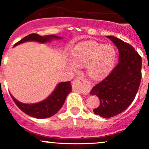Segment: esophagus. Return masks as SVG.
<instances>
[{
  "mask_svg": "<svg viewBox=\"0 0 149 149\" xmlns=\"http://www.w3.org/2000/svg\"><path fill=\"white\" fill-rule=\"evenodd\" d=\"M72 87L74 90L79 92L82 94H88L90 88V85L89 83L82 77H77V78L73 81L72 84Z\"/></svg>",
  "mask_w": 149,
  "mask_h": 149,
  "instance_id": "obj_1",
  "label": "esophagus"
}]
</instances>
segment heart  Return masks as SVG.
I'll use <instances>...</instances> for the list:
<instances>
[{
    "label": "heart",
    "mask_w": 149,
    "mask_h": 149,
    "mask_svg": "<svg viewBox=\"0 0 149 149\" xmlns=\"http://www.w3.org/2000/svg\"><path fill=\"white\" fill-rule=\"evenodd\" d=\"M116 51L112 45L88 41L77 45L72 53V62L68 65L76 70L86 65L88 77L95 81L108 75L114 66Z\"/></svg>",
    "instance_id": "b5f03b06"
}]
</instances>
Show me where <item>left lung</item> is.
Here are the masks:
<instances>
[{
    "mask_svg": "<svg viewBox=\"0 0 149 149\" xmlns=\"http://www.w3.org/2000/svg\"><path fill=\"white\" fill-rule=\"evenodd\" d=\"M107 37L119 49V63L90 92L100 100V105L93 112L105 119L120 114L130 106L142 77V58L134 47L115 36Z\"/></svg>",
    "mask_w": 149,
    "mask_h": 149,
    "instance_id": "8db88e82",
    "label": "left lung"
}]
</instances>
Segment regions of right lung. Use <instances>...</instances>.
Segmentation results:
<instances>
[{
	"label": "right lung",
	"instance_id": "right-lung-1",
	"mask_svg": "<svg viewBox=\"0 0 149 149\" xmlns=\"http://www.w3.org/2000/svg\"><path fill=\"white\" fill-rule=\"evenodd\" d=\"M52 39H61V38L54 35L42 36L36 33H31L15 43L14 46L29 41H36L39 42L45 43L50 42ZM70 92H72L71 83L70 81H67V82H61L58 84L53 93L46 99L39 103L33 104H23L17 101L15 98H13V96L11 95V97L15 104L24 113L37 119H45L52 116L60 110L65 102L67 95Z\"/></svg>",
	"mask_w": 149,
	"mask_h": 149
}]
</instances>
